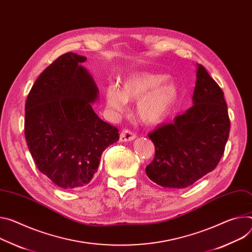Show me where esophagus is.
I'll return each mask as SVG.
<instances>
[{"mask_svg":"<svg viewBox=\"0 0 252 252\" xmlns=\"http://www.w3.org/2000/svg\"><path fill=\"white\" fill-rule=\"evenodd\" d=\"M135 134L132 132V131H130V130H128V129H124L122 132H121V135H120V141L122 142V143H124V142H131V141H133L134 139H135Z\"/></svg>","mask_w":252,"mask_h":252,"instance_id":"esophagus-1","label":"esophagus"}]
</instances>
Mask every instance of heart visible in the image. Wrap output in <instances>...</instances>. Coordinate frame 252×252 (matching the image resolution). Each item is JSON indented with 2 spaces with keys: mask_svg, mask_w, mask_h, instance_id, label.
<instances>
[{
  "mask_svg": "<svg viewBox=\"0 0 252 252\" xmlns=\"http://www.w3.org/2000/svg\"><path fill=\"white\" fill-rule=\"evenodd\" d=\"M168 79L166 74H131L120 88L106 87V106L111 113L121 116L126 110L127 102H138L136 117L143 124L152 126L162 125L171 117L179 100L178 86Z\"/></svg>",
  "mask_w": 252,
  "mask_h": 252,
  "instance_id": "1",
  "label": "heart"
}]
</instances>
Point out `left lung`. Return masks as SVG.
Wrapping results in <instances>:
<instances>
[{
	"instance_id": "8db88e82",
	"label": "left lung",
	"mask_w": 252,
	"mask_h": 252,
	"mask_svg": "<svg viewBox=\"0 0 252 252\" xmlns=\"http://www.w3.org/2000/svg\"><path fill=\"white\" fill-rule=\"evenodd\" d=\"M193 106L149 134L155 145L147 176L165 188L191 186L213 171L230 130L224 94L204 66L197 64Z\"/></svg>"
}]
</instances>
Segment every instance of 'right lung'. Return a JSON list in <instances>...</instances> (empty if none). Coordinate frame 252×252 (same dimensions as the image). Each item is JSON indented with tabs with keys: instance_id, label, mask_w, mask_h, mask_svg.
Segmentation results:
<instances>
[{
	"instance_id": "1",
	"label": "right lung",
	"mask_w": 252,
	"mask_h": 252,
	"mask_svg": "<svg viewBox=\"0 0 252 252\" xmlns=\"http://www.w3.org/2000/svg\"><path fill=\"white\" fill-rule=\"evenodd\" d=\"M69 52L35 81L25 104V138L38 170L55 185L72 190L89 184L103 151L120 140L119 130L94 112L99 91Z\"/></svg>"
}]
</instances>
